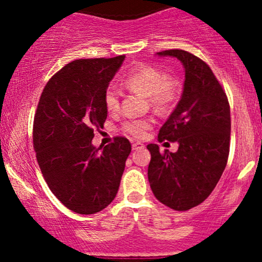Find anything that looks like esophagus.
Wrapping results in <instances>:
<instances>
[{
  "instance_id": "1",
  "label": "esophagus",
  "mask_w": 262,
  "mask_h": 262,
  "mask_svg": "<svg viewBox=\"0 0 262 262\" xmlns=\"http://www.w3.org/2000/svg\"><path fill=\"white\" fill-rule=\"evenodd\" d=\"M132 148H133V150H140V149L144 148V144L139 143V141H137V143H133Z\"/></svg>"
}]
</instances>
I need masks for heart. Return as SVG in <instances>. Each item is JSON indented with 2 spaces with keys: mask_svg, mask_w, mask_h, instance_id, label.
<instances>
[{
  "mask_svg": "<svg viewBox=\"0 0 262 262\" xmlns=\"http://www.w3.org/2000/svg\"><path fill=\"white\" fill-rule=\"evenodd\" d=\"M124 85L132 91L149 97L150 103L158 111L166 112L176 103L180 95V82L172 76L155 66L140 64L135 66L124 79ZM104 106L114 112L119 108V93L114 87H108L104 92ZM151 125L150 119H132L123 124L125 133L135 138H143Z\"/></svg>",
  "mask_w": 262,
  "mask_h": 262,
  "instance_id": "1",
  "label": "heart"
}]
</instances>
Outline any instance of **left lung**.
<instances>
[{"label": "left lung", "mask_w": 262, "mask_h": 262, "mask_svg": "<svg viewBox=\"0 0 262 262\" xmlns=\"http://www.w3.org/2000/svg\"><path fill=\"white\" fill-rule=\"evenodd\" d=\"M173 56L185 68L181 100L159 132V141L179 144L176 152L151 154L148 179L152 193L165 206L188 210L212 193L227 166L230 145V107L213 71L203 60L181 49L158 53Z\"/></svg>", "instance_id": "obj_1"}]
</instances>
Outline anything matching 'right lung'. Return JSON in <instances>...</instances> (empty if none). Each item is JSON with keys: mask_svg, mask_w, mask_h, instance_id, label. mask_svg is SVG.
Here are the masks:
<instances>
[{"mask_svg": "<svg viewBox=\"0 0 262 262\" xmlns=\"http://www.w3.org/2000/svg\"><path fill=\"white\" fill-rule=\"evenodd\" d=\"M124 55L79 59L47 82L33 124V145L45 182L66 208L79 214L104 209L116 197L130 154L127 138L101 150L93 129L107 118L104 92Z\"/></svg>", "mask_w": 262, "mask_h": 262, "instance_id": "obj_1", "label": "right lung"}]
</instances>
